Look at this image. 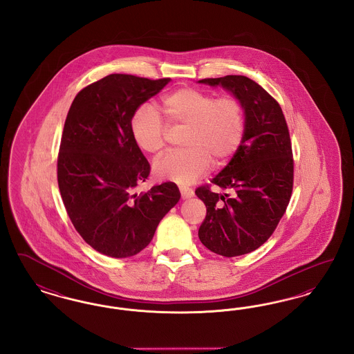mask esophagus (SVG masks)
Instances as JSON below:
<instances>
[{"mask_svg": "<svg viewBox=\"0 0 354 354\" xmlns=\"http://www.w3.org/2000/svg\"><path fill=\"white\" fill-rule=\"evenodd\" d=\"M179 189H180V194H182L183 199H188V198L194 196V191L188 187H179Z\"/></svg>", "mask_w": 354, "mask_h": 354, "instance_id": "esophagus-1", "label": "esophagus"}]
</instances>
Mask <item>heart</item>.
I'll return each instance as SVG.
<instances>
[{
	"label": "heart",
	"mask_w": 354,
	"mask_h": 354,
	"mask_svg": "<svg viewBox=\"0 0 354 354\" xmlns=\"http://www.w3.org/2000/svg\"><path fill=\"white\" fill-rule=\"evenodd\" d=\"M160 110L171 129H185L180 151L165 153L153 163V175L166 182L191 185L212 163L225 165L239 150L245 131V113L235 95L215 98L195 87H180L160 102ZM150 107H139L130 122L135 145L142 151L163 150L169 128Z\"/></svg>",
	"instance_id": "1"
}]
</instances>
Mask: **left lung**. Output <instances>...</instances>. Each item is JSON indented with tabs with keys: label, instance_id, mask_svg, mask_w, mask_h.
Wrapping results in <instances>:
<instances>
[{
	"label": "left lung",
	"instance_id": "obj_1",
	"mask_svg": "<svg viewBox=\"0 0 354 354\" xmlns=\"http://www.w3.org/2000/svg\"><path fill=\"white\" fill-rule=\"evenodd\" d=\"M201 84L223 86L237 97L245 113L243 142L230 163L195 194L207 208L199 239L211 252L234 257L261 247L290 201L293 156L283 110L260 84L244 75L205 78Z\"/></svg>",
	"mask_w": 354,
	"mask_h": 354
}]
</instances>
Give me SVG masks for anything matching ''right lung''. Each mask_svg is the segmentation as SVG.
<instances>
[{"mask_svg": "<svg viewBox=\"0 0 354 354\" xmlns=\"http://www.w3.org/2000/svg\"><path fill=\"white\" fill-rule=\"evenodd\" d=\"M169 82L110 74L86 86L70 106L57 160L58 187L77 232L106 256L122 259L145 250L180 199L172 182L134 192L150 175V163L135 145L131 117Z\"/></svg>", "mask_w": 354, "mask_h": 354, "instance_id": "1", "label": "right lung"}]
</instances>
